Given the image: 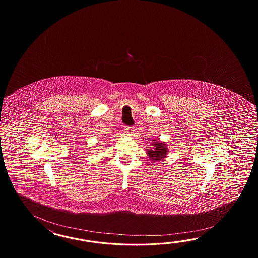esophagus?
<instances>
[{
	"label": "esophagus",
	"mask_w": 258,
	"mask_h": 258,
	"mask_svg": "<svg viewBox=\"0 0 258 258\" xmlns=\"http://www.w3.org/2000/svg\"><path fill=\"white\" fill-rule=\"evenodd\" d=\"M134 128L133 127H125V133H126L127 135H129V136H131L134 134Z\"/></svg>",
	"instance_id": "34e87169"
}]
</instances>
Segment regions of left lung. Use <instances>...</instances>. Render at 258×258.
I'll return each mask as SVG.
<instances>
[{
    "label": "left lung",
    "mask_w": 258,
    "mask_h": 258,
    "mask_svg": "<svg viewBox=\"0 0 258 258\" xmlns=\"http://www.w3.org/2000/svg\"><path fill=\"white\" fill-rule=\"evenodd\" d=\"M152 141H153V143H151L152 147H150L149 149H146L147 155L151 161L159 162L164 159L165 157H167V154L169 152L168 147L165 142H161L158 140H152Z\"/></svg>",
    "instance_id": "1"
}]
</instances>
